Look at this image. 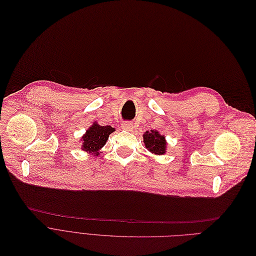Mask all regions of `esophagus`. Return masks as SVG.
Returning a JSON list of instances; mask_svg holds the SVG:
<instances>
[{
  "label": "esophagus",
  "instance_id": "obj_1",
  "mask_svg": "<svg viewBox=\"0 0 256 256\" xmlns=\"http://www.w3.org/2000/svg\"><path fill=\"white\" fill-rule=\"evenodd\" d=\"M122 127H123V129H125V130L130 131V130L133 129V123L130 120H126V122H124L123 124H122Z\"/></svg>",
  "mask_w": 256,
  "mask_h": 256
}]
</instances>
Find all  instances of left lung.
<instances>
[{
	"label": "left lung",
	"instance_id": "1",
	"mask_svg": "<svg viewBox=\"0 0 256 256\" xmlns=\"http://www.w3.org/2000/svg\"><path fill=\"white\" fill-rule=\"evenodd\" d=\"M144 142L147 149L154 154H164L166 152L164 136H160L157 131H147L144 134Z\"/></svg>",
	"mask_w": 256,
	"mask_h": 256
}]
</instances>
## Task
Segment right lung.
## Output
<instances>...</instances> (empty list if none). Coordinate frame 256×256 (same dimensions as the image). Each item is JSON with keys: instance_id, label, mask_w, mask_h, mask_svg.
I'll return each mask as SVG.
<instances>
[{"instance_id": "right-lung-1", "label": "right lung", "mask_w": 256, "mask_h": 256, "mask_svg": "<svg viewBox=\"0 0 256 256\" xmlns=\"http://www.w3.org/2000/svg\"><path fill=\"white\" fill-rule=\"evenodd\" d=\"M114 131V128L112 126H100L98 124H94L86 131V134L82 138V150L90 153H94L96 156H98L100 154L98 151L105 144L109 134Z\"/></svg>"}]
</instances>
